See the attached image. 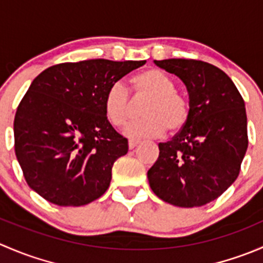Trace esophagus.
<instances>
[{
	"mask_svg": "<svg viewBox=\"0 0 263 263\" xmlns=\"http://www.w3.org/2000/svg\"><path fill=\"white\" fill-rule=\"evenodd\" d=\"M139 144H140L139 140H129V141H128V147H129V150H132V148H135Z\"/></svg>",
	"mask_w": 263,
	"mask_h": 263,
	"instance_id": "esophagus-1",
	"label": "esophagus"
}]
</instances>
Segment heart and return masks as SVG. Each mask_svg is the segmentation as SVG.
<instances>
[{
    "mask_svg": "<svg viewBox=\"0 0 263 263\" xmlns=\"http://www.w3.org/2000/svg\"><path fill=\"white\" fill-rule=\"evenodd\" d=\"M132 90L136 99H147L142 107L145 118L134 121L124 128L129 139L161 136L168 129L178 134L190 121L191 108L187 100L177 92L176 82L158 68H147L132 78ZM132 103L127 87L116 81L108 87L104 97V112L108 121L122 127L132 115Z\"/></svg>",
    "mask_w": 263,
    "mask_h": 263,
    "instance_id": "obj_1",
    "label": "heart"
}]
</instances>
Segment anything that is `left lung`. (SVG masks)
<instances>
[{
    "mask_svg": "<svg viewBox=\"0 0 263 263\" xmlns=\"http://www.w3.org/2000/svg\"><path fill=\"white\" fill-rule=\"evenodd\" d=\"M174 73L190 95L191 116L171 141L159 144L148 169L153 192L179 208H198L221 196L239 176L248 147L245 100L232 79L197 60L154 61Z\"/></svg>",
    "mask_w": 263,
    "mask_h": 263,
    "instance_id": "8db88e82",
    "label": "left lung"
}]
</instances>
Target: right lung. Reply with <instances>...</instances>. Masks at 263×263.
<instances>
[{
	"label": "right lung",
	"mask_w": 263,
	"mask_h": 263,
	"mask_svg": "<svg viewBox=\"0 0 263 263\" xmlns=\"http://www.w3.org/2000/svg\"><path fill=\"white\" fill-rule=\"evenodd\" d=\"M145 62H66L34 79L14 121L15 154L31 190L58 206L87 205L104 195L113 164L128 151L105 116V92Z\"/></svg>",
	"instance_id": "add662e5"
}]
</instances>
